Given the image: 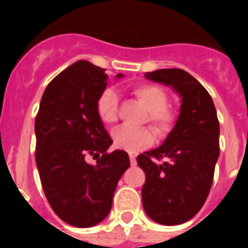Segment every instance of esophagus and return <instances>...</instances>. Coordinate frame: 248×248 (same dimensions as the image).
<instances>
[{"instance_id": "34e87169", "label": "esophagus", "mask_w": 248, "mask_h": 248, "mask_svg": "<svg viewBox=\"0 0 248 248\" xmlns=\"http://www.w3.org/2000/svg\"><path fill=\"white\" fill-rule=\"evenodd\" d=\"M129 159H130V165L131 166L137 165V157H135L134 155H133V154L129 155Z\"/></svg>"}]
</instances>
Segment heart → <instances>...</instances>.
Masks as SVG:
<instances>
[{"label": "heart", "instance_id": "b5f03b06", "mask_svg": "<svg viewBox=\"0 0 248 248\" xmlns=\"http://www.w3.org/2000/svg\"><path fill=\"white\" fill-rule=\"evenodd\" d=\"M133 94L148 109L149 123L159 135L168 134L175 125V113L168 107V94L159 85L143 83L133 88ZM95 110L100 122L107 126L114 125L118 120V98L113 89L107 88L100 93L95 103ZM154 133L150 128H120L113 133V145L128 153L150 146Z\"/></svg>", "mask_w": 248, "mask_h": 248}]
</instances>
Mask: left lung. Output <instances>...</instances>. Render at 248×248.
<instances>
[{
	"label": "left lung",
	"mask_w": 248,
	"mask_h": 248,
	"mask_svg": "<svg viewBox=\"0 0 248 248\" xmlns=\"http://www.w3.org/2000/svg\"><path fill=\"white\" fill-rule=\"evenodd\" d=\"M145 77L171 85L181 97L177 122L163 145L137 157L145 172L141 198L146 215L174 226L194 217L209 196L220 155V123L209 92L184 69H159ZM155 158L167 161L156 164Z\"/></svg>",
	"instance_id": "obj_1"
}]
</instances>
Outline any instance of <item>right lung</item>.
Instances as JSON below:
<instances>
[{
    "instance_id": "obj_1",
    "label": "right lung",
    "mask_w": 248,
    "mask_h": 248,
    "mask_svg": "<svg viewBox=\"0 0 248 248\" xmlns=\"http://www.w3.org/2000/svg\"><path fill=\"white\" fill-rule=\"evenodd\" d=\"M105 71L87 61L65 68L47 85L34 120L43 191L57 216L76 227L108 216L118 181L130 166L125 151H107L113 140L95 110L108 82ZM88 156L97 163H87Z\"/></svg>"
}]
</instances>
